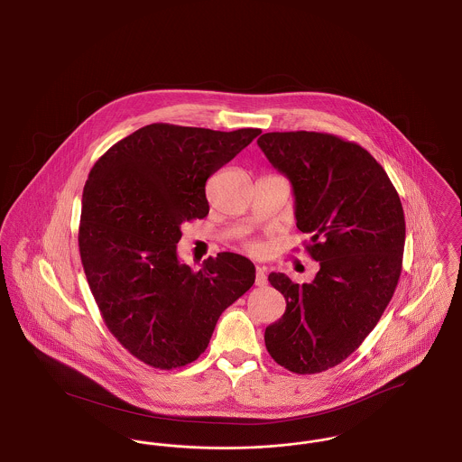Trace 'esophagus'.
<instances>
[{
    "label": "esophagus",
    "instance_id": "esophagus-1",
    "mask_svg": "<svg viewBox=\"0 0 462 462\" xmlns=\"http://www.w3.org/2000/svg\"><path fill=\"white\" fill-rule=\"evenodd\" d=\"M266 270L264 266H256V279H254V284L258 287L266 286Z\"/></svg>",
    "mask_w": 462,
    "mask_h": 462
}]
</instances>
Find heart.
<instances>
[{"instance_id": "obj_1", "label": "heart", "mask_w": 462, "mask_h": 462, "mask_svg": "<svg viewBox=\"0 0 462 462\" xmlns=\"http://www.w3.org/2000/svg\"><path fill=\"white\" fill-rule=\"evenodd\" d=\"M254 247H256V245H254Z\"/></svg>"}]
</instances>
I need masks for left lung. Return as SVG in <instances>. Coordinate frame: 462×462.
<instances>
[{"instance_id": "obj_1", "label": "left lung", "mask_w": 462, "mask_h": 462, "mask_svg": "<svg viewBox=\"0 0 462 462\" xmlns=\"http://www.w3.org/2000/svg\"><path fill=\"white\" fill-rule=\"evenodd\" d=\"M258 145L291 181L296 226L311 236L308 253L320 264L303 286L286 273L268 275L286 311L264 330V345L291 373H322L362 345L395 292L402 202L373 155L336 134L264 133Z\"/></svg>"}]
</instances>
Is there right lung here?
Listing matches in <instances>:
<instances>
[{
	"label": "right lung",
	"instance_id": "obj_1",
	"mask_svg": "<svg viewBox=\"0 0 462 462\" xmlns=\"http://www.w3.org/2000/svg\"><path fill=\"white\" fill-rule=\"evenodd\" d=\"M260 133L154 123L89 171L78 237L89 289L116 339L151 367L198 360L225 308L254 284L256 268L241 254L220 253L196 272L176 244L185 221L209 213L208 178Z\"/></svg>",
	"mask_w": 462,
	"mask_h": 462
}]
</instances>
